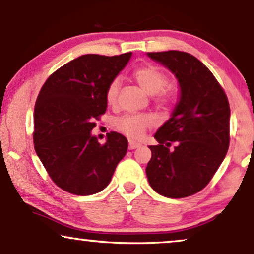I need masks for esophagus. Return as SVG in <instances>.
I'll list each match as a JSON object with an SVG mask.
<instances>
[{
  "instance_id": "esophagus-1",
  "label": "esophagus",
  "mask_w": 254,
  "mask_h": 254,
  "mask_svg": "<svg viewBox=\"0 0 254 254\" xmlns=\"http://www.w3.org/2000/svg\"><path fill=\"white\" fill-rule=\"evenodd\" d=\"M141 145H142V144H141V143H138V142H135V141H129V145H128V147H129L130 150H133V149L140 148Z\"/></svg>"
}]
</instances>
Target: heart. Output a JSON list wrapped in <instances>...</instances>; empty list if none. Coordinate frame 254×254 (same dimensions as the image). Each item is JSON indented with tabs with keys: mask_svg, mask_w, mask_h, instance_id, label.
I'll list each match as a JSON object with an SVG mask.
<instances>
[{
	"mask_svg": "<svg viewBox=\"0 0 254 254\" xmlns=\"http://www.w3.org/2000/svg\"><path fill=\"white\" fill-rule=\"evenodd\" d=\"M131 75L145 92H148L149 95H156V99L158 103L163 104L168 102V96L163 92V90L168 84V77L161 69L152 64H144L135 69ZM119 89V79H112L107 86L105 93L107 103H116ZM152 125H154V118L149 114H126L116 120V127L118 129L134 138L142 136L145 128L150 127Z\"/></svg>",
	"mask_w": 254,
	"mask_h": 254,
	"instance_id": "1",
	"label": "heart"
}]
</instances>
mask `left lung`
Listing matches in <instances>:
<instances>
[{
	"label": "left lung",
	"mask_w": 254,
	"mask_h": 254,
	"mask_svg": "<svg viewBox=\"0 0 254 254\" xmlns=\"http://www.w3.org/2000/svg\"><path fill=\"white\" fill-rule=\"evenodd\" d=\"M175 75L179 99L154 137L145 173L152 190L180 199L204 189L229 149L230 106L211 71L186 52L147 53ZM175 141L176 147L170 149Z\"/></svg>",
	"instance_id": "left-lung-1"
}]
</instances>
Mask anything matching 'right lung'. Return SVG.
Here are the masks:
<instances>
[{"instance_id":"obj_1","label":"right lung","mask_w":254,"mask_h":254,"mask_svg":"<svg viewBox=\"0 0 254 254\" xmlns=\"http://www.w3.org/2000/svg\"><path fill=\"white\" fill-rule=\"evenodd\" d=\"M131 52L118 57L82 55L54 71L34 106L33 143L52 180L65 192L91 195L109 185L125 157L127 138L116 131L100 144L91 130L106 112V89Z\"/></svg>"}]
</instances>
